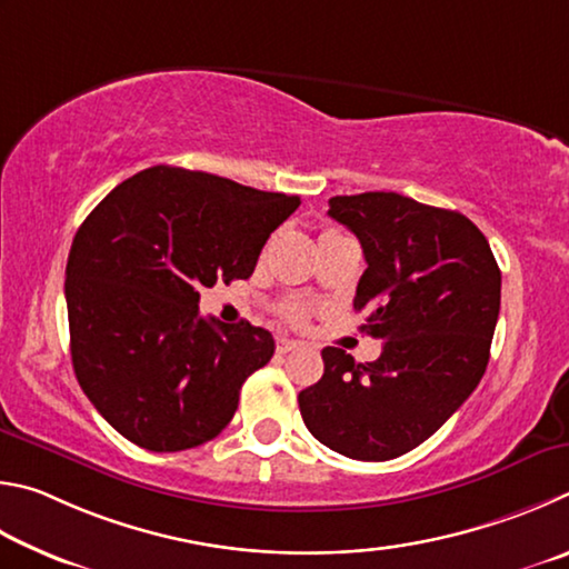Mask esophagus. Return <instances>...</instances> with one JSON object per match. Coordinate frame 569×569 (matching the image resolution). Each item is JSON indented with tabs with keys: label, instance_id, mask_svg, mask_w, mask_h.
Listing matches in <instances>:
<instances>
[{
	"label": "esophagus",
	"instance_id": "esophagus-1",
	"mask_svg": "<svg viewBox=\"0 0 569 569\" xmlns=\"http://www.w3.org/2000/svg\"><path fill=\"white\" fill-rule=\"evenodd\" d=\"M297 347H300V342L290 340V337H279V340H277V352H279V355L292 352V350H297Z\"/></svg>",
	"mask_w": 569,
	"mask_h": 569
}]
</instances>
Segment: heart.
I'll return each mask as SVG.
<instances>
[{"mask_svg": "<svg viewBox=\"0 0 569 569\" xmlns=\"http://www.w3.org/2000/svg\"><path fill=\"white\" fill-rule=\"evenodd\" d=\"M282 315L290 322H300V320H305V305L302 302H287L282 307Z\"/></svg>", "mask_w": 569, "mask_h": 569, "instance_id": "b5f03b06", "label": "heart"}]
</instances>
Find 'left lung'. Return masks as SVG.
<instances>
[{"label":"left lung","mask_w":569,"mask_h":569,"mask_svg":"<svg viewBox=\"0 0 569 569\" xmlns=\"http://www.w3.org/2000/svg\"><path fill=\"white\" fill-rule=\"evenodd\" d=\"M360 239L367 269L355 310L382 355L360 365L325 347L322 380L300 392L317 440L352 460L385 462L432 437L480 385L500 315L502 274L487 237L452 209L397 192L330 199Z\"/></svg>","instance_id":"1"}]
</instances>
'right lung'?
Wrapping results in <instances>:
<instances>
[{
    "label": "right lung",
    "instance_id": "1",
    "mask_svg": "<svg viewBox=\"0 0 569 569\" xmlns=\"http://www.w3.org/2000/svg\"><path fill=\"white\" fill-rule=\"evenodd\" d=\"M300 197L149 167L117 184L77 229L67 259L74 375L97 412L149 452L217 437L272 335L199 315V290L254 272Z\"/></svg>",
    "mask_w": 569,
    "mask_h": 569
}]
</instances>
